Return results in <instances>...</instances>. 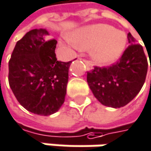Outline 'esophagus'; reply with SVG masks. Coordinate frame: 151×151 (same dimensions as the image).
Wrapping results in <instances>:
<instances>
[{
  "label": "esophagus",
  "mask_w": 151,
  "mask_h": 151,
  "mask_svg": "<svg viewBox=\"0 0 151 151\" xmlns=\"http://www.w3.org/2000/svg\"><path fill=\"white\" fill-rule=\"evenodd\" d=\"M77 59H78V60H82V58H81V57H78ZM83 61L86 63V65H87V68H88V70H92V69H93V65H92V63H91L90 62H88V61H86V60H84V59H83Z\"/></svg>",
  "instance_id": "esophagus-1"
}]
</instances>
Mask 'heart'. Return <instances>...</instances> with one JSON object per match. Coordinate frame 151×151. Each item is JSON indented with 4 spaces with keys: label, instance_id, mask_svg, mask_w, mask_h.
Instances as JSON below:
<instances>
[{
    "label": "heart",
    "instance_id": "heart-1",
    "mask_svg": "<svg viewBox=\"0 0 151 151\" xmlns=\"http://www.w3.org/2000/svg\"><path fill=\"white\" fill-rule=\"evenodd\" d=\"M65 41L81 49H91L92 59L98 64L106 65L120 57L126 47L127 35L110 24H100L79 29Z\"/></svg>",
    "mask_w": 151,
    "mask_h": 151
}]
</instances>
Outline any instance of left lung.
<instances>
[{
	"instance_id": "8db88e82",
	"label": "left lung",
	"mask_w": 151,
	"mask_h": 151,
	"mask_svg": "<svg viewBox=\"0 0 151 151\" xmlns=\"http://www.w3.org/2000/svg\"><path fill=\"white\" fill-rule=\"evenodd\" d=\"M130 44L119 60L108 67L88 71L87 81L95 97L104 105L120 108L130 103L142 89L148 70V61L142 45L130 32ZM151 70V63H150Z\"/></svg>"
}]
</instances>
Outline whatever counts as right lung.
<instances>
[{
  "label": "right lung",
  "instance_id": "right-lung-1",
  "mask_svg": "<svg viewBox=\"0 0 151 151\" xmlns=\"http://www.w3.org/2000/svg\"><path fill=\"white\" fill-rule=\"evenodd\" d=\"M46 29H33L19 40L9 62V83L18 103L28 111L48 116L63 105L71 61L55 57L57 41Z\"/></svg>",
  "mask_w": 151,
  "mask_h": 151
}]
</instances>
